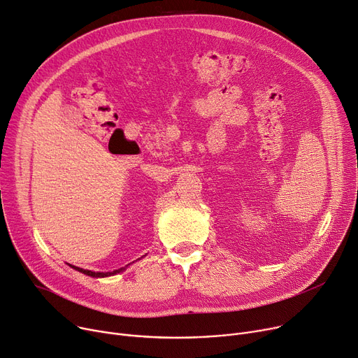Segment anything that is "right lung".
Wrapping results in <instances>:
<instances>
[{"label":"right lung","instance_id":"1","mask_svg":"<svg viewBox=\"0 0 358 358\" xmlns=\"http://www.w3.org/2000/svg\"><path fill=\"white\" fill-rule=\"evenodd\" d=\"M71 268L77 269L78 272H83V273L89 275V277H94V278H100V277H108V275H115V273H119V272H122V271L124 269V268H120V269H116V271H113V272H93V271H89V269H83V268H77V266H73V265H71Z\"/></svg>","mask_w":358,"mask_h":358}]
</instances>
